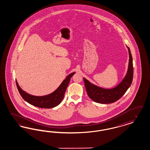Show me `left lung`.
I'll return each instance as SVG.
<instances>
[{
    "mask_svg": "<svg viewBox=\"0 0 150 150\" xmlns=\"http://www.w3.org/2000/svg\"><path fill=\"white\" fill-rule=\"evenodd\" d=\"M129 62L126 75L122 82L116 87L111 89L100 88L90 83L85 78H83L88 96L95 102L100 103H111L116 102L121 98L131 86L134 75L132 57L129 48Z\"/></svg>",
    "mask_w": 150,
    "mask_h": 150,
    "instance_id": "obj_1",
    "label": "left lung"
}]
</instances>
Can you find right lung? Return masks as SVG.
Masks as SVG:
<instances>
[{"instance_id": "add662e5", "label": "right lung", "mask_w": 150, "mask_h": 150, "mask_svg": "<svg viewBox=\"0 0 150 150\" xmlns=\"http://www.w3.org/2000/svg\"><path fill=\"white\" fill-rule=\"evenodd\" d=\"M75 73V72H72L69 74L55 91L45 96H36L30 95L21 88L17 81H16V84L21 97L26 102L38 108L50 109L59 105L61 103L64 98L70 79Z\"/></svg>"}]
</instances>
